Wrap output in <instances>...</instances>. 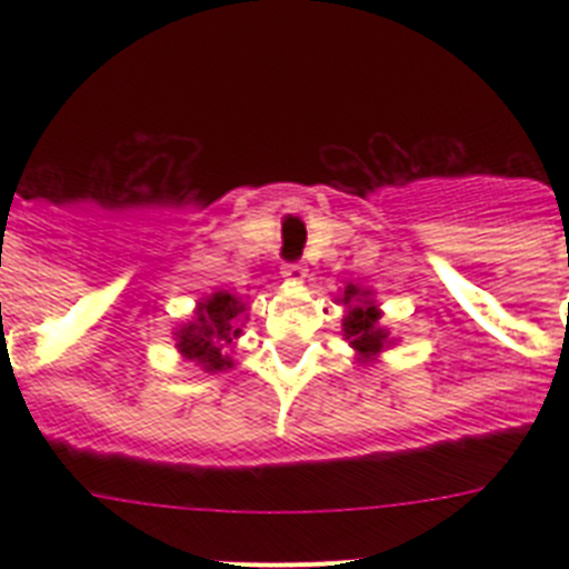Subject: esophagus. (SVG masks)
Returning a JSON list of instances; mask_svg holds the SVG:
<instances>
[{"mask_svg":"<svg viewBox=\"0 0 569 569\" xmlns=\"http://www.w3.org/2000/svg\"><path fill=\"white\" fill-rule=\"evenodd\" d=\"M281 273H284V279H288V281H305V279H308V268H305V264H299V261H288V264L281 268Z\"/></svg>","mask_w":569,"mask_h":569,"instance_id":"1","label":"esophagus"}]
</instances>
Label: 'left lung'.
Returning <instances> with one entry per match:
<instances>
[{
	"label": "left lung",
	"mask_w": 569,
	"mask_h": 569,
	"mask_svg": "<svg viewBox=\"0 0 569 569\" xmlns=\"http://www.w3.org/2000/svg\"><path fill=\"white\" fill-rule=\"evenodd\" d=\"M341 305L347 308L345 316V339L356 347V353L365 361H370L373 356H379L390 339H387V330L381 328V310L376 308L373 293L365 288H356V284H347L345 296H341Z\"/></svg>",
	"instance_id": "1"
}]
</instances>
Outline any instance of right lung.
Returning <instances> with one entry per match:
<instances>
[{"mask_svg": "<svg viewBox=\"0 0 569 569\" xmlns=\"http://www.w3.org/2000/svg\"><path fill=\"white\" fill-rule=\"evenodd\" d=\"M248 305H241L228 290H216L204 301H199L193 319L176 330V347L184 359L202 365L208 373L233 367L224 350L241 336L239 319L244 316Z\"/></svg>", "mask_w": 569, "mask_h": 569, "instance_id": "obj_1", "label": "right lung"}]
</instances>
